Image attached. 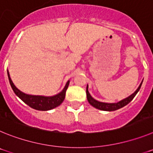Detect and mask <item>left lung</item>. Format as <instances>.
I'll list each match as a JSON object with an SVG mask.
<instances>
[{
  "label": "left lung",
  "instance_id": "1",
  "mask_svg": "<svg viewBox=\"0 0 153 153\" xmlns=\"http://www.w3.org/2000/svg\"><path fill=\"white\" fill-rule=\"evenodd\" d=\"M143 81H142L140 85L137 88V90H136L134 93H132V94H131L129 97L123 99L122 100L119 101L118 102H111V103H109V102H100V101H98L97 100H95V99L92 97V96L90 95V93H89L88 84L86 86V98H87V100H88L89 103H90L91 106H93V107L97 108V109H100V110H103V111H115V110H117V109H120V108L125 106L126 105H127V104L132 100V99L134 98L135 96L137 94L139 90H140V87H141L142 86Z\"/></svg>",
  "mask_w": 153,
  "mask_h": 153
}]
</instances>
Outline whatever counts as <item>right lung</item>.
<instances>
[{"instance_id":"obj_1","label":"right lung","mask_w":153,"mask_h":153,"mask_svg":"<svg viewBox=\"0 0 153 153\" xmlns=\"http://www.w3.org/2000/svg\"><path fill=\"white\" fill-rule=\"evenodd\" d=\"M7 76L9 82L11 86L12 90H13L16 95L21 99L23 102H24L27 105L30 106L33 109L36 110H40V111H47L51 110L52 109L57 107L64 100L65 95H66V91L68 88L70 80L67 81V83L65 85L64 88L63 89L61 92L56 94L52 97H45V96H39V95H30V94H27L24 92L21 91L17 88L15 85L13 84L10 79V74L7 70Z\"/></svg>"}]
</instances>
